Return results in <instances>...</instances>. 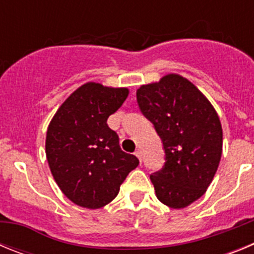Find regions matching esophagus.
<instances>
[{"label": "esophagus", "instance_id": "1", "mask_svg": "<svg viewBox=\"0 0 254 254\" xmlns=\"http://www.w3.org/2000/svg\"><path fill=\"white\" fill-rule=\"evenodd\" d=\"M134 155H136V156H137L138 160L142 161V152H141V150H137V151L134 152Z\"/></svg>", "mask_w": 254, "mask_h": 254}]
</instances>
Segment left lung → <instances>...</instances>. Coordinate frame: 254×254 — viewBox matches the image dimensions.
Listing matches in <instances>:
<instances>
[{"label":"left lung","mask_w":254,"mask_h":254,"mask_svg":"<svg viewBox=\"0 0 254 254\" xmlns=\"http://www.w3.org/2000/svg\"><path fill=\"white\" fill-rule=\"evenodd\" d=\"M140 111L163 142L165 163L150 176L160 202L187 207L214 179L223 151V129L211 103L176 73L137 89Z\"/></svg>","instance_id":"left-lung-1"}]
</instances>
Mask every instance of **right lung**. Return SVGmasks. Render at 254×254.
Segmentation results:
<instances>
[{
  "instance_id": "1",
  "label": "right lung",
  "mask_w": 254,
  "mask_h": 254,
  "mask_svg": "<svg viewBox=\"0 0 254 254\" xmlns=\"http://www.w3.org/2000/svg\"><path fill=\"white\" fill-rule=\"evenodd\" d=\"M128 96L126 87L86 82L58 108L48 126L46 154L52 176L64 196L86 208L113 201L128 173L138 165L122 151L108 118Z\"/></svg>"
}]
</instances>
